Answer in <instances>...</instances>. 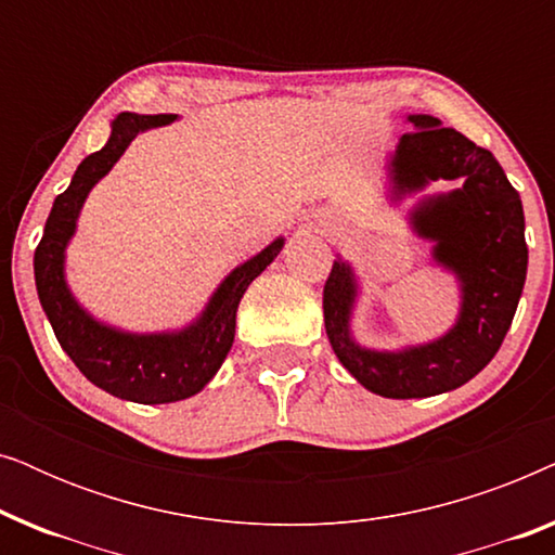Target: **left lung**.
<instances>
[{"label": "left lung", "mask_w": 555, "mask_h": 555, "mask_svg": "<svg viewBox=\"0 0 555 555\" xmlns=\"http://www.w3.org/2000/svg\"><path fill=\"white\" fill-rule=\"evenodd\" d=\"M404 133L389 156L391 202L427 189L431 181H460L447 194H429L409 211V224L431 242V260L460 285L457 321L444 336L399 351L356 344L351 315L359 280L346 260H333L323 287L325 333L356 382L386 399H424L460 389L492 361L511 328L528 272L526 217L520 194L488 149L475 146L435 116H406Z\"/></svg>", "instance_id": "1"}]
</instances>
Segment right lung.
Here are the masks:
<instances>
[{
	"instance_id": "right-lung-1",
	"label": "right lung",
	"mask_w": 555,
	"mask_h": 555,
	"mask_svg": "<svg viewBox=\"0 0 555 555\" xmlns=\"http://www.w3.org/2000/svg\"><path fill=\"white\" fill-rule=\"evenodd\" d=\"M173 120V113L116 116L108 143L82 158L70 186L52 204L42 240L35 249L37 295L57 344L90 384L135 404H169L189 399L215 378L232 348L242 295L285 245V237H278L262 253L237 264L211 293L196 321L179 331L128 333L113 328L75 300L65 280V249L78 230L80 209L90 189L113 169L135 135L149 128L169 126Z\"/></svg>"
}]
</instances>
